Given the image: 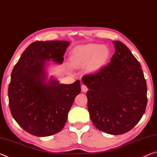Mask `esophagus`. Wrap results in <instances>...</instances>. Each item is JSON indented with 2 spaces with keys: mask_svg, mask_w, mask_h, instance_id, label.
I'll list each match as a JSON object with an SVG mask.
<instances>
[{
  "mask_svg": "<svg viewBox=\"0 0 157 157\" xmlns=\"http://www.w3.org/2000/svg\"><path fill=\"white\" fill-rule=\"evenodd\" d=\"M81 89H82V92H86L87 91H88V88H87V86H86V85L84 84H82V86H81Z\"/></svg>",
  "mask_w": 157,
  "mask_h": 157,
  "instance_id": "obj_1",
  "label": "esophagus"
}]
</instances>
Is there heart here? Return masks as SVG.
I'll use <instances>...</instances> for the list:
<instances>
[{"mask_svg":"<svg viewBox=\"0 0 157 157\" xmlns=\"http://www.w3.org/2000/svg\"><path fill=\"white\" fill-rule=\"evenodd\" d=\"M109 55V50L107 46L89 44L74 49L71 52L70 62L74 67L87 65L89 71H94L105 65Z\"/></svg>","mask_w":157,"mask_h":157,"instance_id":"obj_1","label":"heart"}]
</instances>
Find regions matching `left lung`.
I'll use <instances>...</instances> for the list:
<instances>
[{
    "instance_id": "obj_1",
    "label": "left lung",
    "mask_w": 157,
    "mask_h": 157,
    "mask_svg": "<svg viewBox=\"0 0 157 157\" xmlns=\"http://www.w3.org/2000/svg\"><path fill=\"white\" fill-rule=\"evenodd\" d=\"M109 64L82 78L86 85L90 118L100 131L112 135L129 132L139 123L147 106V84L138 62L121 41Z\"/></svg>"
}]
</instances>
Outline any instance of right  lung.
I'll return each mask as SVG.
<instances>
[{"label":"right lung","mask_w":157,"mask_h":157,"mask_svg":"<svg viewBox=\"0 0 157 157\" xmlns=\"http://www.w3.org/2000/svg\"><path fill=\"white\" fill-rule=\"evenodd\" d=\"M69 45L66 41H34L12 70L8 87L10 111L17 123L34 136H48L60 132L81 92L79 80L63 84L52 77L47 79L46 62L61 64Z\"/></svg>","instance_id":"obj_1"}]
</instances>
